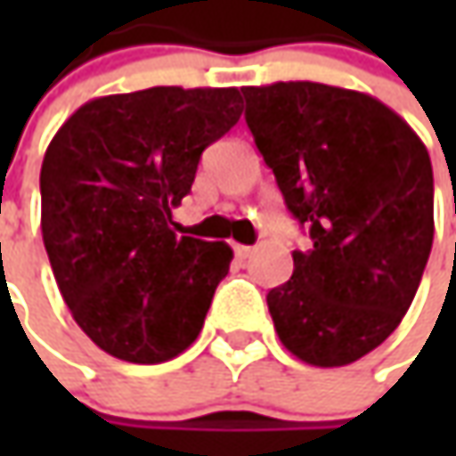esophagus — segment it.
<instances>
[{"label": "esophagus", "instance_id": "34e87169", "mask_svg": "<svg viewBox=\"0 0 456 456\" xmlns=\"http://www.w3.org/2000/svg\"><path fill=\"white\" fill-rule=\"evenodd\" d=\"M233 251H236V256L240 258V261H246V258H251V256H254L256 248L254 246H236Z\"/></svg>", "mask_w": 456, "mask_h": 456}]
</instances>
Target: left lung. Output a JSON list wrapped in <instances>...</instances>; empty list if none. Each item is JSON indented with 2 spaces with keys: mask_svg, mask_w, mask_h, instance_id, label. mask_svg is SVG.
<instances>
[{
  "mask_svg": "<svg viewBox=\"0 0 456 456\" xmlns=\"http://www.w3.org/2000/svg\"><path fill=\"white\" fill-rule=\"evenodd\" d=\"M246 124L312 246L266 294L291 355L317 368L376 350L409 312L434 240L429 151L378 98L289 80L246 86Z\"/></svg>",
  "mask_w": 456,
  "mask_h": 456,
  "instance_id": "obj_1",
  "label": "left lung"
}]
</instances>
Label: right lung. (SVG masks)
Here are the masks:
<instances>
[{
    "mask_svg": "<svg viewBox=\"0 0 456 456\" xmlns=\"http://www.w3.org/2000/svg\"><path fill=\"white\" fill-rule=\"evenodd\" d=\"M238 118V88L154 86L94 98L53 136L40 169L45 251L103 353L154 365L198 340L233 251L177 236L172 208Z\"/></svg>",
    "mask_w": 456,
    "mask_h": 456,
    "instance_id": "right-lung-1",
    "label": "right lung"
}]
</instances>
